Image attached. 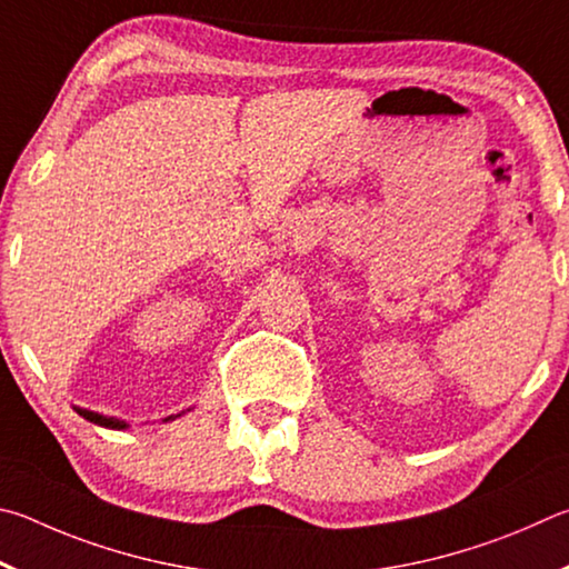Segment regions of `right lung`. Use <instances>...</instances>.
<instances>
[{
	"mask_svg": "<svg viewBox=\"0 0 569 569\" xmlns=\"http://www.w3.org/2000/svg\"><path fill=\"white\" fill-rule=\"evenodd\" d=\"M74 412L79 417H84L87 422H94L99 427H107V430H127V427H129L124 420H117V417H107V415H99V412H92V410H84V407H74ZM182 415L184 412L169 415V417H164V422H172V420H177V417H182Z\"/></svg>",
	"mask_w": 569,
	"mask_h": 569,
	"instance_id": "1",
	"label": "right lung"
}]
</instances>
